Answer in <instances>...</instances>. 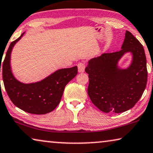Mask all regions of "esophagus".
<instances>
[{
    "label": "esophagus",
    "mask_w": 153,
    "mask_h": 153,
    "mask_svg": "<svg viewBox=\"0 0 153 153\" xmlns=\"http://www.w3.org/2000/svg\"><path fill=\"white\" fill-rule=\"evenodd\" d=\"M77 67H78V71L79 73H83L85 72V64L84 63H79L77 64Z\"/></svg>",
    "instance_id": "obj_1"
}]
</instances>
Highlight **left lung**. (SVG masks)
<instances>
[{
    "mask_svg": "<svg viewBox=\"0 0 153 153\" xmlns=\"http://www.w3.org/2000/svg\"><path fill=\"white\" fill-rule=\"evenodd\" d=\"M128 52L133 56L131 65L120 69L117 66L119 60ZM85 72L89 78L88 95L95 106L105 113L128 111L140 99L147 83L143 47L127 30L121 50L91 59Z\"/></svg>",
    "mask_w": 153,
    "mask_h": 153,
    "instance_id": "obj_1",
    "label": "left lung"
}]
</instances>
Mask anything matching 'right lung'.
<instances>
[{
  "instance_id": "1",
  "label": "right lung",
  "mask_w": 153,
  "mask_h": 153,
  "mask_svg": "<svg viewBox=\"0 0 153 153\" xmlns=\"http://www.w3.org/2000/svg\"><path fill=\"white\" fill-rule=\"evenodd\" d=\"M24 34L10 44L6 53L2 65L4 86L15 106L30 114H45L59 105L66 85L77 74V67L59 69L36 82L25 84L19 81L12 72L10 57L14 45Z\"/></svg>"
}]
</instances>
